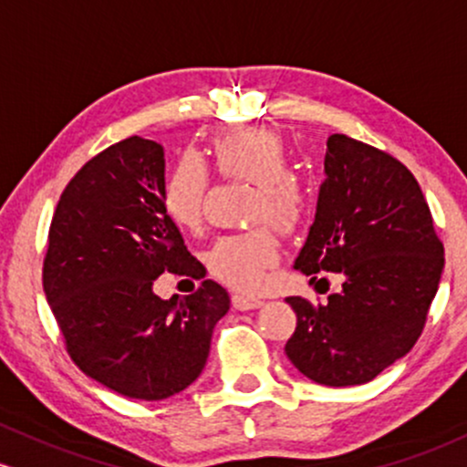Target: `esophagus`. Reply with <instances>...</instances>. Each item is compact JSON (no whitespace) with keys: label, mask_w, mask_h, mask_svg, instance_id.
<instances>
[{"label":"esophagus","mask_w":467,"mask_h":467,"mask_svg":"<svg viewBox=\"0 0 467 467\" xmlns=\"http://www.w3.org/2000/svg\"><path fill=\"white\" fill-rule=\"evenodd\" d=\"M234 306L238 308V311H251V308H260L262 304H265V300L258 296H244V293H235V296L232 297Z\"/></svg>","instance_id":"esophagus-1"}]
</instances>
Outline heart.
<instances>
[{
	"instance_id": "obj_1",
	"label": "heart",
	"mask_w": 467,
	"mask_h": 467,
	"mask_svg": "<svg viewBox=\"0 0 467 467\" xmlns=\"http://www.w3.org/2000/svg\"><path fill=\"white\" fill-rule=\"evenodd\" d=\"M212 159L224 178L244 181L258 187L251 201L249 220H269L285 234H293L304 223L308 201L302 182L291 174V159L285 140L271 130H235L216 139ZM209 192V171L196 156H182L171 167L163 185L167 216L185 229L202 223ZM280 258L275 234L258 227L247 234L224 235L209 249L212 274L235 289H258L266 271Z\"/></svg>"
}]
</instances>
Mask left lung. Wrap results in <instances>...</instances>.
<instances>
[{
	"instance_id": "8db88e82",
	"label": "left lung",
	"mask_w": 467,
	"mask_h": 467,
	"mask_svg": "<svg viewBox=\"0 0 467 467\" xmlns=\"http://www.w3.org/2000/svg\"><path fill=\"white\" fill-rule=\"evenodd\" d=\"M316 220L296 269L342 274L327 304L286 297L297 316L286 358L324 386H358L419 339L443 271V244L417 178L386 151L333 134Z\"/></svg>"
}]
</instances>
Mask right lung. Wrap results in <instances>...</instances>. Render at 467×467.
Returning <instances> with one entry per match:
<instances>
[{
    "label": "right lung",
    "mask_w": 467,
    "mask_h": 467,
    "mask_svg": "<svg viewBox=\"0 0 467 467\" xmlns=\"http://www.w3.org/2000/svg\"><path fill=\"white\" fill-rule=\"evenodd\" d=\"M165 151L130 136L88 161L52 216L44 293L78 368L130 400L159 401L205 368L227 289L205 280L182 300L156 296L165 271L201 277L205 266L163 207Z\"/></svg>",
    "instance_id": "1"
}]
</instances>
